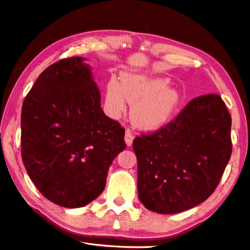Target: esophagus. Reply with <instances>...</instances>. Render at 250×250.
<instances>
[{
	"mask_svg": "<svg viewBox=\"0 0 250 250\" xmlns=\"http://www.w3.org/2000/svg\"><path fill=\"white\" fill-rule=\"evenodd\" d=\"M133 134H132V131L126 129L125 130V144L128 145V146H131L132 145V142H133Z\"/></svg>",
	"mask_w": 250,
	"mask_h": 250,
	"instance_id": "34e87169",
	"label": "esophagus"
}]
</instances>
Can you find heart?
<instances>
[{"instance_id":"heart-1","label":"heart","mask_w":250,"mask_h":250,"mask_svg":"<svg viewBox=\"0 0 250 250\" xmlns=\"http://www.w3.org/2000/svg\"><path fill=\"white\" fill-rule=\"evenodd\" d=\"M169 83L165 76L137 73L122 74L121 85L110 79L106 85V109L112 118H118L129 102L133 104L131 117L135 125L146 131L161 129L181 104V94L169 87Z\"/></svg>"}]
</instances>
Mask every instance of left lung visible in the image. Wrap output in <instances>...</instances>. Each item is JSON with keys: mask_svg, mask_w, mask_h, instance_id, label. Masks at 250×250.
<instances>
[{"mask_svg": "<svg viewBox=\"0 0 250 250\" xmlns=\"http://www.w3.org/2000/svg\"><path fill=\"white\" fill-rule=\"evenodd\" d=\"M232 118L216 94L192 99L174 121L133 141L140 201L174 214L197 207L219 185L232 154Z\"/></svg>", "mask_w": 250, "mask_h": 250, "instance_id": "8db88e82", "label": "left lung"}]
</instances>
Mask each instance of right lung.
<instances>
[{
  "label": "right lung",
  "instance_id": "add662e5",
  "mask_svg": "<svg viewBox=\"0 0 250 250\" xmlns=\"http://www.w3.org/2000/svg\"><path fill=\"white\" fill-rule=\"evenodd\" d=\"M83 57L48 66L21 108V157L36 187L58 206L82 208L106 186L125 148V129L104 113L92 67Z\"/></svg>",
  "mask_w": 250,
  "mask_h": 250
}]
</instances>
